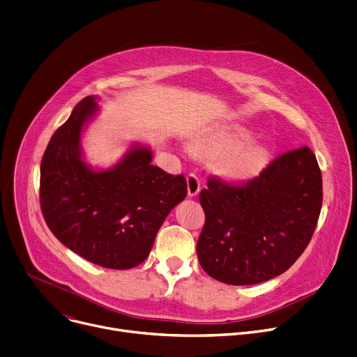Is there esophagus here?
I'll use <instances>...</instances> for the list:
<instances>
[{
	"mask_svg": "<svg viewBox=\"0 0 357 357\" xmlns=\"http://www.w3.org/2000/svg\"><path fill=\"white\" fill-rule=\"evenodd\" d=\"M186 183H188V195L189 197H197L201 191V181H199L198 175L188 174Z\"/></svg>",
	"mask_w": 357,
	"mask_h": 357,
	"instance_id": "obj_1",
	"label": "esophagus"
}]
</instances>
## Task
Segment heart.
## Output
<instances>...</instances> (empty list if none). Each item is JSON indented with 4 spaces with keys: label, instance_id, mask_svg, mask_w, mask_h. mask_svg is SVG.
I'll return each mask as SVG.
<instances>
[{
    "label": "heart",
    "instance_id": "obj_1",
    "mask_svg": "<svg viewBox=\"0 0 357 357\" xmlns=\"http://www.w3.org/2000/svg\"><path fill=\"white\" fill-rule=\"evenodd\" d=\"M251 136L247 132H234L225 135L221 139V148L225 151H236L234 152L228 160V171L238 178H251L257 175L267 163V152L261 146H247L244 148Z\"/></svg>",
    "mask_w": 357,
    "mask_h": 357
}]
</instances>
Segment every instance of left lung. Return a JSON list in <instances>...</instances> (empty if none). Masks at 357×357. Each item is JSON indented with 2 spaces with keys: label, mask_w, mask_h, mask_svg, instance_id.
<instances>
[{
  "label": "left lung",
  "mask_w": 357,
  "mask_h": 357,
  "mask_svg": "<svg viewBox=\"0 0 357 357\" xmlns=\"http://www.w3.org/2000/svg\"><path fill=\"white\" fill-rule=\"evenodd\" d=\"M199 194L205 224L197 244L204 271L250 286L287 271L310 243L323 202L321 171L308 146L278 155L258 176H209Z\"/></svg>",
  "instance_id": "1"
}]
</instances>
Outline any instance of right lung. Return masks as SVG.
<instances>
[{"mask_svg": "<svg viewBox=\"0 0 357 357\" xmlns=\"http://www.w3.org/2000/svg\"><path fill=\"white\" fill-rule=\"evenodd\" d=\"M94 110V99L84 98L52 136L40 166V206L67 248L100 267L128 270L149 255L166 215L186 197V179L151 165L146 148L109 171H91L80 158V132Z\"/></svg>", "mask_w": 357, "mask_h": 357, "instance_id": "add662e5", "label": "right lung"}]
</instances>
